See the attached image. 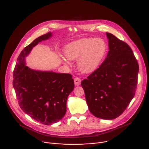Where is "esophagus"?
Here are the masks:
<instances>
[{"label": "esophagus", "instance_id": "obj_1", "mask_svg": "<svg viewBox=\"0 0 149 149\" xmlns=\"http://www.w3.org/2000/svg\"><path fill=\"white\" fill-rule=\"evenodd\" d=\"M74 82L75 86H79L81 83V79L79 77H75L74 79Z\"/></svg>", "mask_w": 149, "mask_h": 149}]
</instances>
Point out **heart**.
<instances>
[{"mask_svg": "<svg viewBox=\"0 0 149 149\" xmlns=\"http://www.w3.org/2000/svg\"><path fill=\"white\" fill-rule=\"evenodd\" d=\"M107 51L104 40L100 38H85L70 42L64 48L66 57L71 61L77 59V66L83 73L94 72L100 65ZM66 62L65 59H62Z\"/></svg>", "mask_w": 149, "mask_h": 149, "instance_id": "1", "label": "heart"}]
</instances>
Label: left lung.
Returning <instances> with one entry per match:
<instances>
[{
  "label": "left lung",
  "mask_w": 149,
  "mask_h": 149,
  "mask_svg": "<svg viewBox=\"0 0 149 149\" xmlns=\"http://www.w3.org/2000/svg\"><path fill=\"white\" fill-rule=\"evenodd\" d=\"M106 34L107 56L81 85L90 112L97 118L109 120L120 116L134 97L139 65L126 42L111 33Z\"/></svg>",
  "instance_id": "left-lung-1"
}]
</instances>
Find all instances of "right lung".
I'll list each match as a JSON object with an SVG mask.
<instances>
[{"instance_id":"1","label":"right lung","mask_w":149,"mask_h":149,"mask_svg":"<svg viewBox=\"0 0 149 149\" xmlns=\"http://www.w3.org/2000/svg\"><path fill=\"white\" fill-rule=\"evenodd\" d=\"M51 36L52 33L49 32L24 48L17 58L13 80L21 109L46 125L56 123L65 116L68 95L74 87L70 74L37 71L25 65V57L33 48Z\"/></svg>"}]
</instances>
